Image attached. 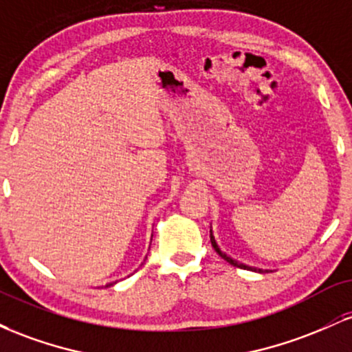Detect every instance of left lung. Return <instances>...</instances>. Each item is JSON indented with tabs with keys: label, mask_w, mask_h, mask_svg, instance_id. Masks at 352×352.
Masks as SVG:
<instances>
[{
	"label": "left lung",
	"mask_w": 352,
	"mask_h": 352,
	"mask_svg": "<svg viewBox=\"0 0 352 352\" xmlns=\"http://www.w3.org/2000/svg\"><path fill=\"white\" fill-rule=\"evenodd\" d=\"M210 241H212V246H213V250H215V252H217L218 254H220V256L223 258L225 261H228L230 265L236 266V268H241V270H248V272H256V273H268V270H261V268H256V266H250V265L240 263V261L235 260V258H232V256H230V254L225 253L223 250L220 248V245L217 243L215 236H213V230H212V227H210Z\"/></svg>",
	"instance_id": "left-lung-1"
}]
</instances>
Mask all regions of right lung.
Wrapping results in <instances>:
<instances>
[{
  "label": "right lung",
  "mask_w": 352,
  "mask_h": 352,
  "mask_svg": "<svg viewBox=\"0 0 352 352\" xmlns=\"http://www.w3.org/2000/svg\"><path fill=\"white\" fill-rule=\"evenodd\" d=\"M145 258H147V256H145ZM145 258H144V261H145ZM144 265V263H142ZM142 265H140V266H142ZM116 283L117 281H112V283H107V285L106 286H104V288H109V286H112V285H116Z\"/></svg>",
  "instance_id": "right-lung-1"
}]
</instances>
